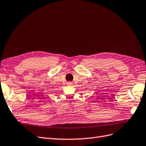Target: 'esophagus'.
Listing matches in <instances>:
<instances>
[{"label": "esophagus", "mask_w": 146, "mask_h": 146, "mask_svg": "<svg viewBox=\"0 0 146 146\" xmlns=\"http://www.w3.org/2000/svg\"><path fill=\"white\" fill-rule=\"evenodd\" d=\"M72 84H73V83H72V82H70V81L67 82V85H68V86H72Z\"/></svg>", "instance_id": "34e87169"}]
</instances>
